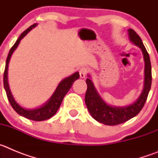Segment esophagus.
<instances>
[{
  "label": "esophagus",
  "mask_w": 158,
  "mask_h": 158,
  "mask_svg": "<svg viewBox=\"0 0 158 158\" xmlns=\"http://www.w3.org/2000/svg\"><path fill=\"white\" fill-rule=\"evenodd\" d=\"M88 69L87 68H85V67H82V68H81L80 70H79V73H80V77L81 78H84L87 75L88 73Z\"/></svg>",
  "instance_id": "esophagus-1"
}]
</instances>
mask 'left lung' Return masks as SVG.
<instances>
[{
  "label": "left lung",
  "mask_w": 158,
  "mask_h": 158,
  "mask_svg": "<svg viewBox=\"0 0 158 158\" xmlns=\"http://www.w3.org/2000/svg\"><path fill=\"white\" fill-rule=\"evenodd\" d=\"M128 32H129L131 41L133 42L135 45L142 49L145 60L144 89L137 101L128 107H117L108 105L99 96L92 81L89 78L86 79L87 90H86L85 100L88 110L93 118H95L96 121L109 126H115L125 123L138 115L144 106L151 88V63H150L149 54L139 35L133 29H129Z\"/></svg>",
  "instance_id": "obj_1"
}]
</instances>
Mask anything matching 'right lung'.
Instances as JSON below:
<instances>
[{
  "label": "right lung",
  "instance_id": "right-lung-1",
  "mask_svg": "<svg viewBox=\"0 0 158 158\" xmlns=\"http://www.w3.org/2000/svg\"><path fill=\"white\" fill-rule=\"evenodd\" d=\"M36 26V23H34L33 25L30 26L27 30H25L20 35L18 40H16V42L15 43L13 46L12 47V48L10 49L9 53L8 54V57H7L6 59V65H5V72H4V87H5V92H6L7 97H8V100L10 103L11 106L12 107L15 111L19 114V115H22V116L25 117V118L31 119V120L34 121H43L46 120V119H48V118H51L52 116H54V114L57 112V111L59 108L60 105L62 104V100H63L64 96H65L68 91L69 90V89L72 86L73 83L76 80H77L80 75H79V73H75L72 76L69 77L64 79L62 81L60 82V84L58 85V88L55 90L54 93L53 94V96H51V98L50 99L48 102L45 105H43V107H40V108H37V109L34 110H27L23 108L22 107L19 105V104L15 101V100L12 97V95L10 92V89L8 87V62H9V60H10L11 56H12L13 51L16 50V48L17 47V46L19 45L20 40L24 37L27 34V32L29 31H31L32 29V27H34Z\"/></svg>",
  "mask_w": 158,
  "mask_h": 158
}]
</instances>
